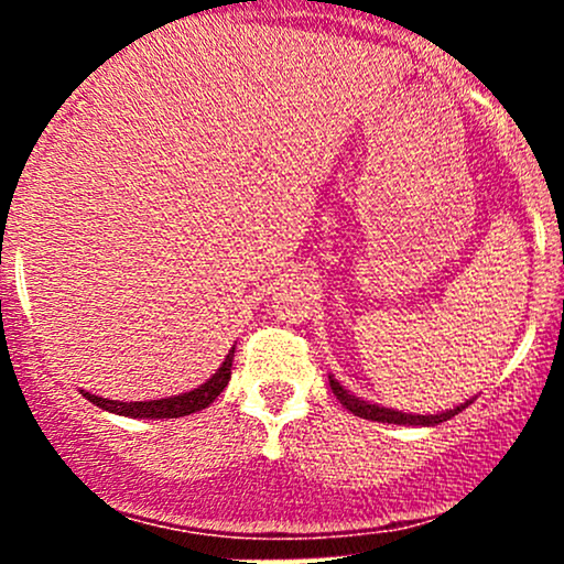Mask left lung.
Returning <instances> with one entry per match:
<instances>
[{"label": "left lung", "instance_id": "1", "mask_svg": "<svg viewBox=\"0 0 564 564\" xmlns=\"http://www.w3.org/2000/svg\"><path fill=\"white\" fill-rule=\"evenodd\" d=\"M328 384H332V390L336 394V400H339L341 405L347 408L349 413H355V416L360 419H371V422H387V424H408V426H435V424H443L448 422V419L456 416V413H462L464 408H467L471 400L467 403L451 408V411H443V413H403V411H394V408H384V405H377V403H368V400L358 398V394H352L345 387L339 384L334 377H328Z\"/></svg>", "mask_w": 564, "mask_h": 564}]
</instances>
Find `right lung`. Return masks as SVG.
Returning a JSON list of instances; mask_svg holds the SVG:
<instances>
[{"label":"right lung","mask_w":564,"mask_h":564,"mask_svg":"<svg viewBox=\"0 0 564 564\" xmlns=\"http://www.w3.org/2000/svg\"><path fill=\"white\" fill-rule=\"evenodd\" d=\"M236 349V347H232ZM232 349L225 355L223 366L212 373V379H206L204 384L196 387V390L183 392V394H172V398H161V400H142V403H121V400H108V398H97V394L84 392V398L89 403H95L102 411L119 413V416H129V419H180V416H191V413L204 411L217 400V394L228 387L230 381V368H232Z\"/></svg>","instance_id":"add662e5"}]
</instances>
